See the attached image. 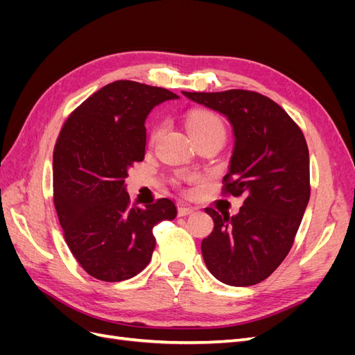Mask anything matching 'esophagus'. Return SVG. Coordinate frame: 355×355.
I'll list each match as a JSON object with an SVG mask.
<instances>
[{"mask_svg":"<svg viewBox=\"0 0 355 355\" xmlns=\"http://www.w3.org/2000/svg\"><path fill=\"white\" fill-rule=\"evenodd\" d=\"M194 213V209L189 207V206H180L178 209V214L179 216H189V214Z\"/></svg>","mask_w":355,"mask_h":355,"instance_id":"1","label":"esophagus"}]
</instances>
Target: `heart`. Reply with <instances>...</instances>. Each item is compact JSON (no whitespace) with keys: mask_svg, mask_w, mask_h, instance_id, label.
<instances>
[{"mask_svg":"<svg viewBox=\"0 0 355 355\" xmlns=\"http://www.w3.org/2000/svg\"><path fill=\"white\" fill-rule=\"evenodd\" d=\"M188 130L191 136H197L209 132H223V124L219 118L207 111H196L192 112L187 120ZM158 130H154L153 137H155Z\"/></svg>","mask_w":355,"mask_h":355,"instance_id":"1","label":"heart"}]
</instances>
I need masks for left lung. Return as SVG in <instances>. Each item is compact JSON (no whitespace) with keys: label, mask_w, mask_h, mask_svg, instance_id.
Wrapping results in <instances>:
<instances>
[{"label":"left lung","mask_w":355,"mask_h":355,"mask_svg":"<svg viewBox=\"0 0 355 355\" xmlns=\"http://www.w3.org/2000/svg\"><path fill=\"white\" fill-rule=\"evenodd\" d=\"M182 94L228 118L234 148L223 192L245 197L234 216L206 209L214 228L201 243L204 262L225 284L261 283L292 249L308 206L309 153L304 133L280 105L256 92Z\"/></svg>","instance_id":"8db88e82"}]
</instances>
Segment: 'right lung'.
<instances>
[{"mask_svg": "<svg viewBox=\"0 0 355 355\" xmlns=\"http://www.w3.org/2000/svg\"><path fill=\"white\" fill-rule=\"evenodd\" d=\"M178 98L167 89L114 81L62 127L53 153L55 207L69 250L98 280L123 282L141 272L155 249L153 228L176 218L168 198L130 206L124 182L128 168L145 158L146 116Z\"/></svg>", "mask_w": 355, "mask_h": 355, "instance_id": "1", "label": "right lung"}]
</instances>
